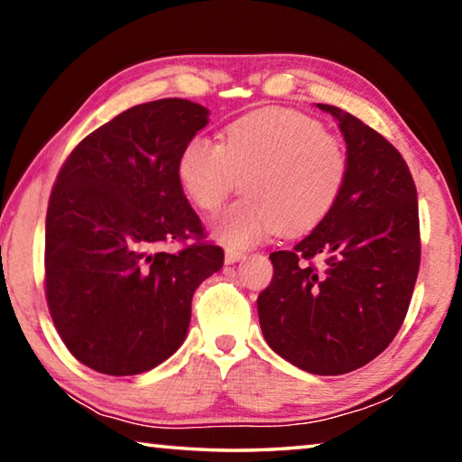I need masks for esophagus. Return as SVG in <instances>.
<instances>
[{"label":"esophagus","instance_id":"34e87169","mask_svg":"<svg viewBox=\"0 0 462 462\" xmlns=\"http://www.w3.org/2000/svg\"><path fill=\"white\" fill-rule=\"evenodd\" d=\"M242 256H245V253H238V250H232V248H228L226 250V256H224V261H226V264H234V263H238Z\"/></svg>","mask_w":462,"mask_h":462}]
</instances>
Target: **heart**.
<instances>
[{
	"mask_svg": "<svg viewBox=\"0 0 462 462\" xmlns=\"http://www.w3.org/2000/svg\"><path fill=\"white\" fill-rule=\"evenodd\" d=\"M342 140L295 109H261L234 120L222 144L195 136L183 146L177 177L189 201L216 212L240 187L245 198L216 217L212 234L246 248L273 232L297 236L332 212L348 179Z\"/></svg>",
	"mask_w": 462,
	"mask_h": 462,
	"instance_id": "b5f03b06",
	"label": "heart"
}]
</instances>
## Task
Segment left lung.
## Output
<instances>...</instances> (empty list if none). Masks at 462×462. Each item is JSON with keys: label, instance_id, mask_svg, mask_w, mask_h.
<instances>
[{"label": "left lung", "instance_id": "left-lung-1", "mask_svg": "<svg viewBox=\"0 0 462 462\" xmlns=\"http://www.w3.org/2000/svg\"><path fill=\"white\" fill-rule=\"evenodd\" d=\"M318 107L340 122L346 185L306 238L271 253L275 273L256 308L279 356L314 374H344L379 356L408 314L421 254L418 191L385 136L340 107Z\"/></svg>", "mask_w": 462, "mask_h": 462}]
</instances>
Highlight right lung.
I'll return each instance as SVG.
<instances>
[{
  "mask_svg": "<svg viewBox=\"0 0 462 462\" xmlns=\"http://www.w3.org/2000/svg\"><path fill=\"white\" fill-rule=\"evenodd\" d=\"M208 114L177 97L134 106L62 162L46 209L44 293L60 340L93 371L128 377L167 361L195 289L222 269L224 250L206 240L177 177ZM167 241L184 248L165 254Z\"/></svg>",
  "mask_w": 462,
  "mask_h": 462,
  "instance_id": "right-lung-1",
  "label": "right lung"
}]
</instances>
